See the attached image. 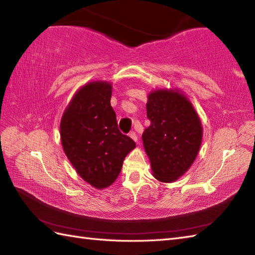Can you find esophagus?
<instances>
[{"mask_svg": "<svg viewBox=\"0 0 255 255\" xmlns=\"http://www.w3.org/2000/svg\"><path fill=\"white\" fill-rule=\"evenodd\" d=\"M129 136H130L133 140H134V141H138V136H137V133L136 132H134V131H131L130 133H129Z\"/></svg>", "mask_w": 255, "mask_h": 255, "instance_id": "esophagus-1", "label": "esophagus"}]
</instances>
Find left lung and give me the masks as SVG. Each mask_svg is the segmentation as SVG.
<instances>
[{"mask_svg":"<svg viewBox=\"0 0 255 255\" xmlns=\"http://www.w3.org/2000/svg\"><path fill=\"white\" fill-rule=\"evenodd\" d=\"M147 117L150 126L142 141L153 175L164 183L175 181L196 159L203 136L199 117L185 96L167 90L149 95Z\"/></svg>","mask_w":255,"mask_h":255,"instance_id":"left-lung-1","label":"left lung"}]
</instances>
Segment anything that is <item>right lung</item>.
Listing matches in <instances>:
<instances>
[{
	"instance_id": "obj_1",
	"label": "right lung",
	"mask_w": 255,
	"mask_h": 255,
	"mask_svg": "<svg viewBox=\"0 0 255 255\" xmlns=\"http://www.w3.org/2000/svg\"><path fill=\"white\" fill-rule=\"evenodd\" d=\"M111 97L110 83H89L74 95L60 124L68 159L79 175L96 188L115 182L125 158L136 147L118 129Z\"/></svg>"
}]
</instances>
